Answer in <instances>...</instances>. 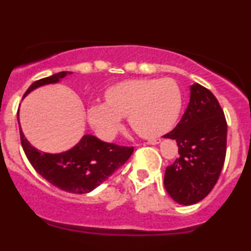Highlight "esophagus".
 I'll return each instance as SVG.
<instances>
[{
  "mask_svg": "<svg viewBox=\"0 0 251 251\" xmlns=\"http://www.w3.org/2000/svg\"><path fill=\"white\" fill-rule=\"evenodd\" d=\"M160 142H161L160 139H152V141H149V142H148V143L151 144V146H156V144H159Z\"/></svg>",
  "mask_w": 251,
  "mask_h": 251,
  "instance_id": "34e87169",
  "label": "esophagus"
}]
</instances>
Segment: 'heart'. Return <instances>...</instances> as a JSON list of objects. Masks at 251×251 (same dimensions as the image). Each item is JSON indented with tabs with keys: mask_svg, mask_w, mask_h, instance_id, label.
<instances>
[{
	"mask_svg": "<svg viewBox=\"0 0 251 251\" xmlns=\"http://www.w3.org/2000/svg\"><path fill=\"white\" fill-rule=\"evenodd\" d=\"M104 97L105 102L88 108L89 124L104 141L114 138L126 117L142 137L162 136L176 123L183 105L178 84L168 78L123 81L108 89Z\"/></svg>",
	"mask_w": 251,
	"mask_h": 251,
	"instance_id": "1",
	"label": "heart"
}]
</instances>
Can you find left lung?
I'll list each match as a JSON object with an SVG mask.
<instances>
[{"label": "left lung", "instance_id": "8db88e82", "mask_svg": "<svg viewBox=\"0 0 251 251\" xmlns=\"http://www.w3.org/2000/svg\"><path fill=\"white\" fill-rule=\"evenodd\" d=\"M165 138L179 148V157L163 178L168 195L183 205L202 201L214 188L226 156L227 124L214 95L192 84L183 118Z\"/></svg>", "mask_w": 251, "mask_h": 251}]
</instances>
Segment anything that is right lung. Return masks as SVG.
<instances>
[{
    "label": "right lung",
    "mask_w": 251,
    "mask_h": 251,
    "mask_svg": "<svg viewBox=\"0 0 251 251\" xmlns=\"http://www.w3.org/2000/svg\"><path fill=\"white\" fill-rule=\"evenodd\" d=\"M70 75L73 73L60 72L39 79L31 84L24 97L41 86L60 83ZM19 128L21 146L36 172L56 188L73 194H88L96 189L130 159L133 152V148L105 143L92 134H84L80 141L67 151L57 154L44 152L31 146L25 138L20 121Z\"/></svg>",
    "instance_id": "1"
}]
</instances>
